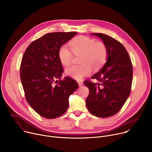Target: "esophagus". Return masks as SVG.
Returning a JSON list of instances; mask_svg holds the SVG:
<instances>
[{"mask_svg": "<svg viewBox=\"0 0 152 152\" xmlns=\"http://www.w3.org/2000/svg\"><path fill=\"white\" fill-rule=\"evenodd\" d=\"M77 83H78V85L79 86H81L83 85V82L82 81H78Z\"/></svg>", "mask_w": 152, "mask_h": 152, "instance_id": "1", "label": "esophagus"}]
</instances>
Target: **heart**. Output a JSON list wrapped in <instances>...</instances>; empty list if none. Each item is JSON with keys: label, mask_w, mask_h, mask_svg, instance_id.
<instances>
[{"label": "heart", "mask_w": 152, "mask_h": 152, "mask_svg": "<svg viewBox=\"0 0 152 152\" xmlns=\"http://www.w3.org/2000/svg\"><path fill=\"white\" fill-rule=\"evenodd\" d=\"M72 50L76 56H79L78 66H72L66 70V74L77 80H80L88 76L91 68L96 70L100 69L105 63L107 51L106 46L102 42L84 35L75 38L70 43ZM58 58L61 63L65 66L70 64L73 55L66 46L62 45L58 50Z\"/></svg>", "instance_id": "1"}]
</instances>
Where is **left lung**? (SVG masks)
Instances as JSON below:
<instances>
[{
	"instance_id": "8db88e82",
	"label": "left lung",
	"mask_w": 152,
	"mask_h": 152,
	"mask_svg": "<svg viewBox=\"0 0 152 152\" xmlns=\"http://www.w3.org/2000/svg\"><path fill=\"white\" fill-rule=\"evenodd\" d=\"M91 35L102 39L107 48V56L103 67L91 77L99 83L84 82L90 90L86 105L93 115L109 117L121 110L131 93L132 65L126 49L119 41L103 34Z\"/></svg>"
}]
</instances>
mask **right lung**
<instances>
[{
  "mask_svg": "<svg viewBox=\"0 0 152 152\" xmlns=\"http://www.w3.org/2000/svg\"><path fill=\"white\" fill-rule=\"evenodd\" d=\"M76 34H47L31 43L21 59L20 79L26 99L42 117L52 119L64 114L70 96L78 88L77 82L69 77L61 80L64 70L58 54L59 49Z\"/></svg>",
  "mask_w": 152,
  "mask_h": 152,
  "instance_id": "right-lung-1",
  "label": "right lung"
}]
</instances>
